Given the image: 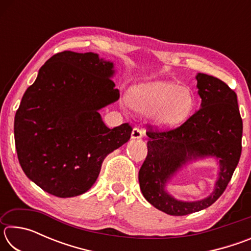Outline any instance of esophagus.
Listing matches in <instances>:
<instances>
[{
    "instance_id": "1",
    "label": "esophagus",
    "mask_w": 251,
    "mask_h": 251,
    "mask_svg": "<svg viewBox=\"0 0 251 251\" xmlns=\"http://www.w3.org/2000/svg\"><path fill=\"white\" fill-rule=\"evenodd\" d=\"M143 130L137 128V127H135V128L133 129V131H131V138L133 139H138V138H142L143 137Z\"/></svg>"
}]
</instances>
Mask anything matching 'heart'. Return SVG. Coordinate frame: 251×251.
I'll return each instance as SVG.
<instances>
[{
    "label": "heart",
    "instance_id": "heart-1",
    "mask_svg": "<svg viewBox=\"0 0 251 251\" xmlns=\"http://www.w3.org/2000/svg\"><path fill=\"white\" fill-rule=\"evenodd\" d=\"M129 104L142 114L152 113V118L163 128L174 127L192 112L194 99L187 88L172 82H152L134 87Z\"/></svg>",
    "mask_w": 251,
    "mask_h": 251
}]
</instances>
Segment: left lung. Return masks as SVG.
<instances>
[{"mask_svg":"<svg viewBox=\"0 0 251 251\" xmlns=\"http://www.w3.org/2000/svg\"><path fill=\"white\" fill-rule=\"evenodd\" d=\"M196 79L201 108L176 128L158 130L148 125L147 157L138 173L146 201L172 216L189 215L211 206L226 189L241 155L243 120L236 93L214 76L198 73ZM208 155L219 159L221 166L210 197L181 202L164 190L166 182L187 161Z\"/></svg>","mask_w":251,"mask_h":251,"instance_id":"8db88e82","label":"left lung"}]
</instances>
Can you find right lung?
I'll return each mask as SVG.
<instances>
[{
    "mask_svg": "<svg viewBox=\"0 0 251 251\" xmlns=\"http://www.w3.org/2000/svg\"><path fill=\"white\" fill-rule=\"evenodd\" d=\"M113 63L95 53H57L41 67L14 118L15 148L29 179L56 197L86 193L105 157L128 142V123L109 129L99 110L120 99Z\"/></svg>",
    "mask_w": 251,
    "mask_h": 251,
    "instance_id": "add662e5",
    "label": "right lung"
}]
</instances>
